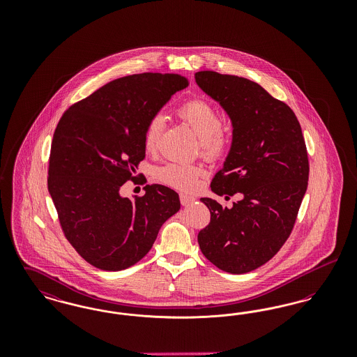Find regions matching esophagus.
I'll list each match as a JSON object with an SVG mask.
<instances>
[{
	"mask_svg": "<svg viewBox=\"0 0 357 357\" xmlns=\"http://www.w3.org/2000/svg\"><path fill=\"white\" fill-rule=\"evenodd\" d=\"M179 198H181V204H183V206H188V204H191L195 201L194 197H191L188 194H183V192L179 194Z\"/></svg>",
	"mask_w": 357,
	"mask_h": 357,
	"instance_id": "esophagus-1",
	"label": "esophagus"
}]
</instances>
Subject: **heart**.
<instances>
[{
    "label": "heart",
    "mask_w": 357,
    "mask_h": 357,
    "mask_svg": "<svg viewBox=\"0 0 357 357\" xmlns=\"http://www.w3.org/2000/svg\"><path fill=\"white\" fill-rule=\"evenodd\" d=\"M176 115L201 139V149L206 158L214 159L226 151L229 146V135L221 128V115L211 102L201 98L190 99L179 105ZM163 121L165 120L162 115H153L147 121L143 135V146L146 151L153 153L158 149L163 130ZM156 174L159 181L163 183L188 191L198 185L201 170L191 165L167 163L160 167Z\"/></svg>",
    "instance_id": "b5f03b06"
}]
</instances>
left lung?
<instances>
[{
    "label": "left lung",
    "instance_id": "obj_1",
    "mask_svg": "<svg viewBox=\"0 0 357 357\" xmlns=\"http://www.w3.org/2000/svg\"><path fill=\"white\" fill-rule=\"evenodd\" d=\"M195 82L233 123L230 153L210 187L221 197H241L231 208L201 199L210 222L198 243L223 272H252L287 242L305 195L309 160L301 126L288 104L252 80L201 70Z\"/></svg>",
    "mask_w": 357,
    "mask_h": 357
}]
</instances>
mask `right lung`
<instances>
[{"mask_svg":"<svg viewBox=\"0 0 357 357\" xmlns=\"http://www.w3.org/2000/svg\"><path fill=\"white\" fill-rule=\"evenodd\" d=\"M187 85L176 73L124 76L70 105L59 121L48 190L64 236L92 266L118 272L135 265L181 208L170 187L147 185L135 201L119 190L142 175L136 169L146 156L147 121Z\"/></svg>","mask_w":357,"mask_h":357,"instance_id":"right-lung-1","label":"right lung"}]
</instances>
